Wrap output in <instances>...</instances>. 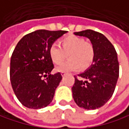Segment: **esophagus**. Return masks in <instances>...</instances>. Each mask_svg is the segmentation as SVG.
Segmentation results:
<instances>
[{"mask_svg": "<svg viewBox=\"0 0 129 129\" xmlns=\"http://www.w3.org/2000/svg\"><path fill=\"white\" fill-rule=\"evenodd\" d=\"M66 75H67V73H65V72H62V73H61V76H62V77H63V76H65Z\"/></svg>", "mask_w": 129, "mask_h": 129, "instance_id": "34e87169", "label": "esophagus"}]
</instances>
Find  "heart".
I'll return each instance as SVG.
<instances>
[{
	"label": "heart",
	"instance_id": "1",
	"mask_svg": "<svg viewBox=\"0 0 129 129\" xmlns=\"http://www.w3.org/2000/svg\"><path fill=\"white\" fill-rule=\"evenodd\" d=\"M68 61L61 63L55 68L56 72H72L79 69L88 67L94 58V50L93 46L86 43V41L80 37L70 35L60 41V46L56 43L49 47V56L55 64L60 63L65 58V53H68Z\"/></svg>",
	"mask_w": 129,
	"mask_h": 129
}]
</instances>
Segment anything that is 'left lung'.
I'll list each match as a JSON object with an SVG mask.
<instances>
[{
    "mask_svg": "<svg viewBox=\"0 0 129 129\" xmlns=\"http://www.w3.org/2000/svg\"><path fill=\"white\" fill-rule=\"evenodd\" d=\"M75 35L88 38L94 50L91 67L75 77L72 88L76 104L85 110L104 106L112 97L119 78L116 51L110 41L101 33L88 29L74 32Z\"/></svg>",
    "mask_w": 129,
    "mask_h": 129,
    "instance_id": "obj_1",
    "label": "left lung"
}]
</instances>
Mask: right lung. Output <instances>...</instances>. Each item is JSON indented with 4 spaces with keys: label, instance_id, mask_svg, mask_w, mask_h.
I'll return each instance as SVG.
<instances>
[{
    "label": "right lung",
    "instance_id": "obj_1",
    "mask_svg": "<svg viewBox=\"0 0 129 129\" xmlns=\"http://www.w3.org/2000/svg\"><path fill=\"white\" fill-rule=\"evenodd\" d=\"M67 32L36 30L16 44L10 59V76L16 98L25 107L41 109L53 101L62 76L59 73L51 74L53 64L49 47Z\"/></svg>",
    "mask_w": 129,
    "mask_h": 129
}]
</instances>
